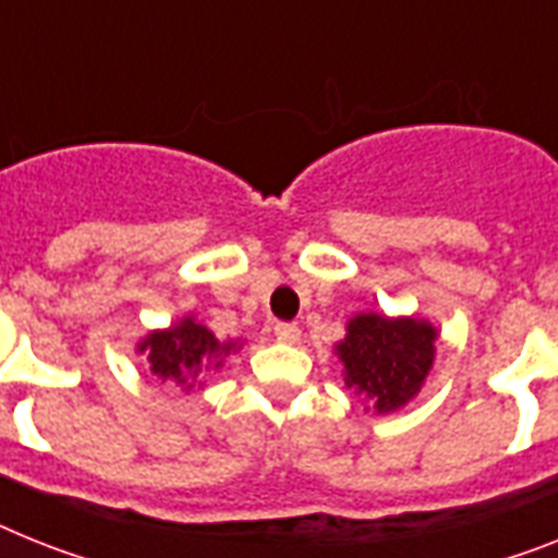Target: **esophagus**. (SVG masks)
<instances>
[{
	"label": "esophagus",
	"mask_w": 558,
	"mask_h": 558,
	"mask_svg": "<svg viewBox=\"0 0 558 558\" xmlns=\"http://www.w3.org/2000/svg\"><path fill=\"white\" fill-rule=\"evenodd\" d=\"M274 336L284 344H296L302 330H299V325H293V322H279V325L274 328Z\"/></svg>",
	"instance_id": "34e87169"
}]
</instances>
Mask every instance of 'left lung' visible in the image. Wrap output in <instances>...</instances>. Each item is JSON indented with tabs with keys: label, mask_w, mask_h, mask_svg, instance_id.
<instances>
[{
	"label": "left lung",
	"mask_w": 558,
	"mask_h": 558,
	"mask_svg": "<svg viewBox=\"0 0 558 558\" xmlns=\"http://www.w3.org/2000/svg\"><path fill=\"white\" fill-rule=\"evenodd\" d=\"M434 342L436 330L427 322L356 313L336 353L342 359L348 388L376 413H390L418 393L434 365Z\"/></svg>",
	"instance_id": "1"
}]
</instances>
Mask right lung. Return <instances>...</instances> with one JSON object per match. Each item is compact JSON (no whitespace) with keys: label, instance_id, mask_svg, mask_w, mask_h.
Instances as JSON below:
<instances>
[{"label":"right lung","instance_id":"obj_1","mask_svg":"<svg viewBox=\"0 0 558 558\" xmlns=\"http://www.w3.org/2000/svg\"><path fill=\"white\" fill-rule=\"evenodd\" d=\"M236 351V342H219L205 325L191 316L168 330H154L142 339L140 353H147L150 373L168 381L170 388H202V376L219 371L228 353Z\"/></svg>","mask_w":558,"mask_h":558}]
</instances>
